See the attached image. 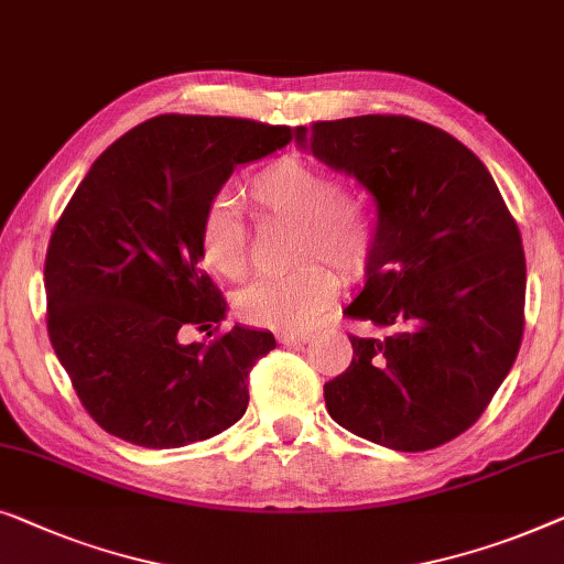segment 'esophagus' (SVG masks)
<instances>
[{
  "label": "esophagus",
  "instance_id": "34e87169",
  "mask_svg": "<svg viewBox=\"0 0 564 564\" xmlns=\"http://www.w3.org/2000/svg\"><path fill=\"white\" fill-rule=\"evenodd\" d=\"M310 338H313V333L310 330H288L276 336V340L284 343V346H300V343H307Z\"/></svg>",
  "mask_w": 564,
  "mask_h": 564
}]
</instances>
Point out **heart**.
Masks as SVG:
<instances>
[{"mask_svg": "<svg viewBox=\"0 0 564 564\" xmlns=\"http://www.w3.org/2000/svg\"><path fill=\"white\" fill-rule=\"evenodd\" d=\"M247 198L259 216L297 224L292 259L302 264L251 284L236 300V310L257 328H307L338 295L336 272L317 259L348 280L371 267L381 239L377 200L356 187H340L330 167L302 154H284L259 170L247 183ZM198 251L203 264L226 280L247 276L249 231L231 203L214 200L203 210Z\"/></svg>", "mask_w": 564, "mask_h": 564, "instance_id": "1", "label": "heart"}]
</instances>
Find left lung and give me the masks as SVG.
<instances>
[{"instance_id": "left-lung-1", "label": "left lung", "mask_w": 564, "mask_h": 564, "mask_svg": "<svg viewBox=\"0 0 564 564\" xmlns=\"http://www.w3.org/2000/svg\"><path fill=\"white\" fill-rule=\"evenodd\" d=\"M317 160L377 200L381 239L343 315L369 323L354 361L323 387L340 427L402 453L478 422L524 336L519 226L484 162L453 134L399 113L297 127Z\"/></svg>"}]
</instances>
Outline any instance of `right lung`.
<instances>
[{
    "label": "right lung",
    "instance_id": "add662e5",
    "mask_svg": "<svg viewBox=\"0 0 564 564\" xmlns=\"http://www.w3.org/2000/svg\"><path fill=\"white\" fill-rule=\"evenodd\" d=\"M290 140V127L254 119L162 113L119 137L76 187L45 254L47 336L109 435L165 451L243 417L249 373L276 343L241 325L218 333L226 300L200 269L198 228L236 165ZM185 327L215 340L185 347Z\"/></svg>",
    "mask_w": 564,
    "mask_h": 564
}]
</instances>
